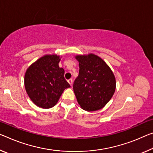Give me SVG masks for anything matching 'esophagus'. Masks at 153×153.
<instances>
[{
  "instance_id": "1",
  "label": "esophagus",
  "mask_w": 153,
  "mask_h": 153,
  "mask_svg": "<svg viewBox=\"0 0 153 153\" xmlns=\"http://www.w3.org/2000/svg\"><path fill=\"white\" fill-rule=\"evenodd\" d=\"M67 82H68V83H69L70 85H72V83H73V79H68L67 80Z\"/></svg>"
}]
</instances>
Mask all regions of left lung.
<instances>
[{
    "label": "left lung",
    "mask_w": 153,
    "mask_h": 153,
    "mask_svg": "<svg viewBox=\"0 0 153 153\" xmlns=\"http://www.w3.org/2000/svg\"><path fill=\"white\" fill-rule=\"evenodd\" d=\"M76 59L79 70L73 88L77 102L86 111L100 110L114 93V75L105 62L95 54L77 55Z\"/></svg>",
    "instance_id": "obj_1"
}]
</instances>
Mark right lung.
I'll list each match as a JSON object with an SVG mask.
<instances>
[{"mask_svg": "<svg viewBox=\"0 0 153 153\" xmlns=\"http://www.w3.org/2000/svg\"><path fill=\"white\" fill-rule=\"evenodd\" d=\"M60 56L48 54L29 67L24 76V86L31 101L38 107L48 109L56 105L69 84L65 70L59 66Z\"/></svg>", "mask_w": 153, "mask_h": 153, "instance_id": "add662e5", "label": "right lung"}]
</instances>
